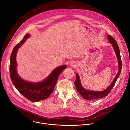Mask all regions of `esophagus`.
Wrapping results in <instances>:
<instances>
[{
    "label": "esophagus",
    "instance_id": "1",
    "mask_svg": "<svg viewBox=\"0 0 130 130\" xmlns=\"http://www.w3.org/2000/svg\"><path fill=\"white\" fill-rule=\"evenodd\" d=\"M70 65L71 67H73V68H75V67H76V64L75 62H71Z\"/></svg>",
    "mask_w": 130,
    "mask_h": 130
}]
</instances>
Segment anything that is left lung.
<instances>
[{"instance_id":"obj_1","label":"left lung","mask_w":130,"mask_h":130,"mask_svg":"<svg viewBox=\"0 0 130 130\" xmlns=\"http://www.w3.org/2000/svg\"><path fill=\"white\" fill-rule=\"evenodd\" d=\"M107 38L108 39V41L110 43H111L113 45V47L114 49V50L116 52V56L118 60V66H119V70L116 75L115 79L113 81L112 83L110 84V85L104 90L101 91H93V90H89L85 89L82 86L80 80V78L78 73L76 74V81H75V84L76 87L77 91L79 92V94L83 97L84 99L87 100H95L99 98H103L106 96L108 95V94L109 93L110 91L112 90L113 87H114L117 80L118 79L120 72L122 68V61L120 56V50L119 48V46L115 41V40L113 38L112 36H111L109 35H107Z\"/></svg>"}]
</instances>
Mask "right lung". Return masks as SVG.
Here are the masks:
<instances>
[{
    "label": "right lung",
    "mask_w": 130,
    "mask_h": 130,
    "mask_svg": "<svg viewBox=\"0 0 130 130\" xmlns=\"http://www.w3.org/2000/svg\"><path fill=\"white\" fill-rule=\"evenodd\" d=\"M30 35L29 33L26 34L21 42L14 48L10 58V75L14 85L20 93L30 101L37 102L49 97L53 91L59 75L67 66L64 65L56 68L46 79L41 82L32 83L22 79L16 71V55L18 48L25 42Z\"/></svg>",
    "instance_id": "1"
}]
</instances>
